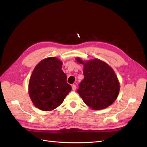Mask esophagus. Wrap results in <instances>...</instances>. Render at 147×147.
I'll use <instances>...</instances> for the list:
<instances>
[{
    "label": "esophagus",
    "instance_id": "1",
    "mask_svg": "<svg viewBox=\"0 0 147 147\" xmlns=\"http://www.w3.org/2000/svg\"><path fill=\"white\" fill-rule=\"evenodd\" d=\"M76 89V86L75 85H72V90H73V91H75Z\"/></svg>",
    "mask_w": 147,
    "mask_h": 147
}]
</instances>
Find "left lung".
<instances>
[{
  "label": "left lung",
  "mask_w": 147,
  "mask_h": 147,
  "mask_svg": "<svg viewBox=\"0 0 147 147\" xmlns=\"http://www.w3.org/2000/svg\"><path fill=\"white\" fill-rule=\"evenodd\" d=\"M76 60L83 65L85 78L80 84L78 93L85 104L93 110L104 109L112 105L120 90L113 69L98 59L84 61L78 57Z\"/></svg>",
  "instance_id": "1"
}]
</instances>
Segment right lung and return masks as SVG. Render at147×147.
Listing matches in <instances>:
<instances>
[{"label": "right lung", "mask_w": 147, "mask_h": 147, "mask_svg": "<svg viewBox=\"0 0 147 147\" xmlns=\"http://www.w3.org/2000/svg\"><path fill=\"white\" fill-rule=\"evenodd\" d=\"M62 65L58 58L50 57L43 59L34 68L28 93L33 104L40 110L51 111L56 109L71 90Z\"/></svg>", "instance_id": "add662e5"}]
</instances>
